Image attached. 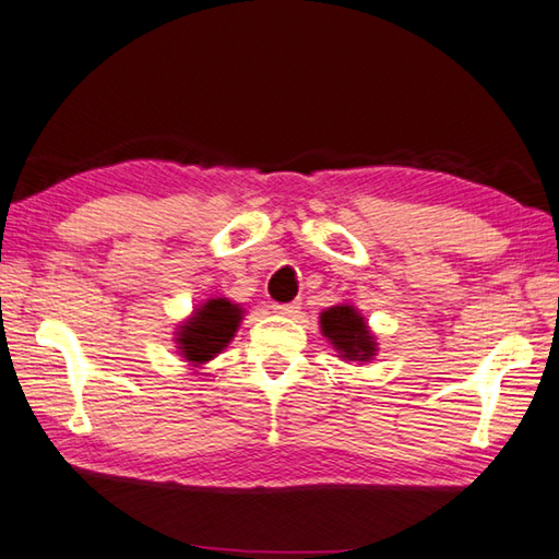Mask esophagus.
I'll list each match as a JSON object with an SVG mask.
<instances>
[{
  "label": "esophagus",
  "mask_w": 559,
  "mask_h": 559,
  "mask_svg": "<svg viewBox=\"0 0 559 559\" xmlns=\"http://www.w3.org/2000/svg\"><path fill=\"white\" fill-rule=\"evenodd\" d=\"M271 310L276 314H283V318H293V314L300 310V302H283V306L281 302H273Z\"/></svg>",
  "instance_id": "1"
}]
</instances>
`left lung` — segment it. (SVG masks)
<instances>
[{"instance_id": "left-lung-1", "label": "left lung", "mask_w": 559, "mask_h": 559, "mask_svg": "<svg viewBox=\"0 0 559 559\" xmlns=\"http://www.w3.org/2000/svg\"><path fill=\"white\" fill-rule=\"evenodd\" d=\"M320 330L344 361H369L377 354V337L349 302L320 312Z\"/></svg>"}]
</instances>
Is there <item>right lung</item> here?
Masks as SVG:
<instances>
[{"label": "right lung", "mask_w": 559, "mask_h": 559, "mask_svg": "<svg viewBox=\"0 0 559 559\" xmlns=\"http://www.w3.org/2000/svg\"><path fill=\"white\" fill-rule=\"evenodd\" d=\"M241 310L227 298H210L180 324L176 332L178 352L190 367H202L227 347L239 330Z\"/></svg>", "instance_id": "right-lung-1"}]
</instances>
